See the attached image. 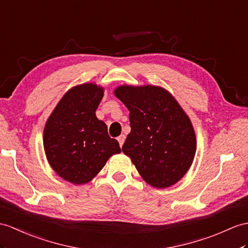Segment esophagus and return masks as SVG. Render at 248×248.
Returning <instances> with one entry per match:
<instances>
[{
    "label": "esophagus",
    "instance_id": "1",
    "mask_svg": "<svg viewBox=\"0 0 248 248\" xmlns=\"http://www.w3.org/2000/svg\"><path fill=\"white\" fill-rule=\"evenodd\" d=\"M125 139H126L125 135H121V136L118 138V142H119V144H120V146H121V147L123 146V144H124Z\"/></svg>",
    "mask_w": 248,
    "mask_h": 248
}]
</instances>
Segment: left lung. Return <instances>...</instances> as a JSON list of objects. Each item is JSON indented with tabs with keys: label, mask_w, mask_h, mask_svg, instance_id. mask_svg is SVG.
I'll return each mask as SVG.
<instances>
[{
	"label": "left lung",
	"mask_w": 248,
	"mask_h": 248,
	"mask_svg": "<svg viewBox=\"0 0 248 248\" xmlns=\"http://www.w3.org/2000/svg\"><path fill=\"white\" fill-rule=\"evenodd\" d=\"M114 95L129 110L130 134L123 144L145 182L166 188L182 179L194 161L197 142L190 119L160 86L122 85Z\"/></svg>",
	"instance_id": "obj_1"
}]
</instances>
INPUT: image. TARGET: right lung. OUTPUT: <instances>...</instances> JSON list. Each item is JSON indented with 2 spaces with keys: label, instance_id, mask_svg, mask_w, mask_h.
Listing matches in <instances>:
<instances>
[{
  "label": "right lung",
  "instance_id": "add662e5",
  "mask_svg": "<svg viewBox=\"0 0 248 248\" xmlns=\"http://www.w3.org/2000/svg\"><path fill=\"white\" fill-rule=\"evenodd\" d=\"M104 88L93 83L69 89L48 118L44 150L48 163L62 179L77 185L88 183L112 155L121 153L116 139L95 116Z\"/></svg>",
  "mask_w": 248,
  "mask_h": 248
}]
</instances>
